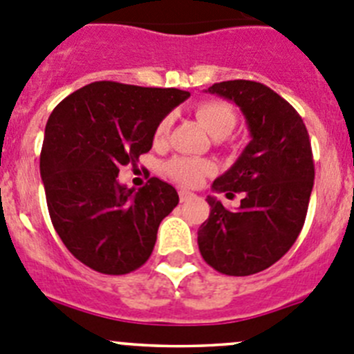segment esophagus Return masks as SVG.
<instances>
[{"label":"esophagus","mask_w":354,"mask_h":354,"mask_svg":"<svg viewBox=\"0 0 354 354\" xmlns=\"http://www.w3.org/2000/svg\"><path fill=\"white\" fill-rule=\"evenodd\" d=\"M179 198H180V201H189V200H193L194 198V193H191V191H186V189H180L179 191Z\"/></svg>","instance_id":"34e87169"}]
</instances>
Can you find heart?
Returning a JSON list of instances; mask_svg holds the SVG:
<instances>
[{
  "label": "heart",
  "instance_id": "heart-1",
  "mask_svg": "<svg viewBox=\"0 0 354 354\" xmlns=\"http://www.w3.org/2000/svg\"><path fill=\"white\" fill-rule=\"evenodd\" d=\"M196 118L201 121L205 129L210 132L215 139L230 136L236 124V114L230 104L221 102V100H205L200 102L194 109ZM171 118L167 116L158 123L154 130V142L160 144L167 139L168 130H170ZM167 174L170 175L175 183L183 186H198L201 180L214 171V167L207 161L191 160V158H175L167 163Z\"/></svg>",
  "mask_w": 354,
  "mask_h": 354
}]
</instances>
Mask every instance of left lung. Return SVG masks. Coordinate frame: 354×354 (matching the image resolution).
I'll use <instances>...</instances> for the list:
<instances>
[{
    "label": "left lung",
    "mask_w": 354,
    "mask_h": 354,
    "mask_svg": "<svg viewBox=\"0 0 354 354\" xmlns=\"http://www.w3.org/2000/svg\"><path fill=\"white\" fill-rule=\"evenodd\" d=\"M207 92L233 100L252 140L215 193H243L238 210L208 196L210 215L198 230V247L222 274L248 276L280 261L297 240L315 183L311 142L297 111L269 86L248 80L214 83Z\"/></svg>",
    "instance_id": "obj_1"
}]
</instances>
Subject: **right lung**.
I'll return each mask as SVG.
<instances>
[{"instance_id": "right-lung-1", "label": "right lung", "mask_w": 354, "mask_h": 354, "mask_svg": "<svg viewBox=\"0 0 354 354\" xmlns=\"http://www.w3.org/2000/svg\"><path fill=\"white\" fill-rule=\"evenodd\" d=\"M187 97L177 88L95 82L50 114L39 158L50 218L67 250L93 271L127 274L149 259L179 194L158 177L137 193L116 177L121 165L153 147L158 123Z\"/></svg>"}]
</instances>
